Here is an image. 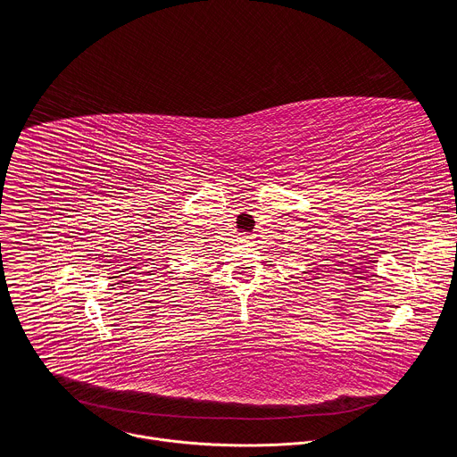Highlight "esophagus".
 <instances>
[{"instance_id":"esophagus-1","label":"esophagus","mask_w":457,"mask_h":457,"mask_svg":"<svg viewBox=\"0 0 457 457\" xmlns=\"http://www.w3.org/2000/svg\"><path fill=\"white\" fill-rule=\"evenodd\" d=\"M249 238H251V237H249L247 233H240V235H238V240H240V242H247Z\"/></svg>"}]
</instances>
